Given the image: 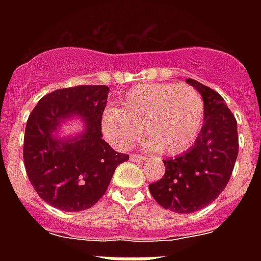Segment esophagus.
<instances>
[{
	"label": "esophagus",
	"mask_w": 261,
	"mask_h": 261,
	"mask_svg": "<svg viewBox=\"0 0 261 261\" xmlns=\"http://www.w3.org/2000/svg\"><path fill=\"white\" fill-rule=\"evenodd\" d=\"M131 161H134V163H143V161H146V157H143V155H138V154H131L130 155Z\"/></svg>",
	"instance_id": "esophagus-1"
}]
</instances>
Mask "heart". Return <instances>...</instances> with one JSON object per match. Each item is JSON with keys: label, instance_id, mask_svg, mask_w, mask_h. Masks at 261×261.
Masks as SVG:
<instances>
[{"label": "heart", "instance_id": "b5f03b06", "mask_svg": "<svg viewBox=\"0 0 261 261\" xmlns=\"http://www.w3.org/2000/svg\"><path fill=\"white\" fill-rule=\"evenodd\" d=\"M204 118L200 94L188 84H141L127 92L122 108H107L101 130L116 149L124 150L142 133V146L169 155L192 146Z\"/></svg>", "mask_w": 261, "mask_h": 261}]
</instances>
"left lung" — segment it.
Returning a JSON list of instances; mask_svg holds the SVG:
<instances>
[{
    "instance_id": "1",
    "label": "left lung",
    "mask_w": 261,
    "mask_h": 261,
    "mask_svg": "<svg viewBox=\"0 0 261 261\" xmlns=\"http://www.w3.org/2000/svg\"><path fill=\"white\" fill-rule=\"evenodd\" d=\"M204 104V122L194 146L186 153L164 160L165 174L149 186L160 206L178 214H190L208 206L225 190L239 154L234 115L215 90L188 79Z\"/></svg>"
}]
</instances>
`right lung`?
<instances>
[{"label": "right lung", "instance_id": "right-lung-1", "mask_svg": "<svg viewBox=\"0 0 261 261\" xmlns=\"http://www.w3.org/2000/svg\"><path fill=\"white\" fill-rule=\"evenodd\" d=\"M107 85L54 90L39 100L27 120L24 167L31 184L46 203L62 211H83L106 194L115 169L128 154L102 139L101 115ZM79 118L83 130L59 137L63 124Z\"/></svg>", "mask_w": 261, "mask_h": 261}]
</instances>
